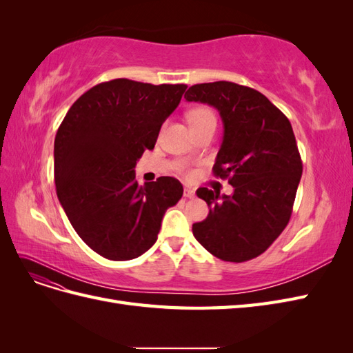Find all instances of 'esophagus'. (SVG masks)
I'll return each instance as SVG.
<instances>
[{"instance_id": "1", "label": "esophagus", "mask_w": 353, "mask_h": 353, "mask_svg": "<svg viewBox=\"0 0 353 353\" xmlns=\"http://www.w3.org/2000/svg\"><path fill=\"white\" fill-rule=\"evenodd\" d=\"M196 196V191L193 188H184V197L185 199H193Z\"/></svg>"}]
</instances>
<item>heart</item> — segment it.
Returning <instances> with one entry per match:
<instances>
[{
    "label": "heart",
    "instance_id": "obj_1",
    "mask_svg": "<svg viewBox=\"0 0 353 353\" xmlns=\"http://www.w3.org/2000/svg\"><path fill=\"white\" fill-rule=\"evenodd\" d=\"M187 121L191 126V130H196V128L208 123H216L215 114H213V112L209 108H206V105H199V108L188 110Z\"/></svg>",
    "mask_w": 353,
    "mask_h": 353
}]
</instances>
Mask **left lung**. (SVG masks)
Returning <instances> with one entry per match:
<instances>
[{
    "label": "left lung",
    "mask_w": 353,
    "mask_h": 353,
    "mask_svg": "<svg viewBox=\"0 0 353 353\" xmlns=\"http://www.w3.org/2000/svg\"><path fill=\"white\" fill-rule=\"evenodd\" d=\"M184 99L219 112L223 138L213 174L234 187L231 196L206 187L196 191L209 215L193 223L194 237L222 261H250L270 248L292 216L303 168L290 121L263 94L234 82L197 83Z\"/></svg>",
    "instance_id": "left-lung-1"
}]
</instances>
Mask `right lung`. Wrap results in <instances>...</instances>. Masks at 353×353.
<instances>
[{"instance_id": "1", "label": "right lung", "mask_w": 353, "mask_h": 353, "mask_svg": "<svg viewBox=\"0 0 353 353\" xmlns=\"http://www.w3.org/2000/svg\"><path fill=\"white\" fill-rule=\"evenodd\" d=\"M187 85L113 79L72 104L54 140V181L61 208L83 243L110 261H130L157 240L183 185L160 176L144 187L137 160L153 150L162 123Z\"/></svg>"}]
</instances>
